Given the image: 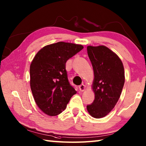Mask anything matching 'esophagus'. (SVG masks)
<instances>
[{
    "label": "esophagus",
    "instance_id": "obj_1",
    "mask_svg": "<svg viewBox=\"0 0 146 146\" xmlns=\"http://www.w3.org/2000/svg\"><path fill=\"white\" fill-rule=\"evenodd\" d=\"M79 90H80L81 91V92L85 91V85H83V84L80 85L79 86Z\"/></svg>",
    "mask_w": 146,
    "mask_h": 146
}]
</instances>
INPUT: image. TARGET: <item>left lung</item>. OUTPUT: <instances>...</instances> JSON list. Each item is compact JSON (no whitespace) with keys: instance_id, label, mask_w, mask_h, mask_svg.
Segmentation results:
<instances>
[{"instance_id":"left-lung-1","label":"left lung","mask_w":146,"mask_h":146,"mask_svg":"<svg viewBox=\"0 0 146 146\" xmlns=\"http://www.w3.org/2000/svg\"><path fill=\"white\" fill-rule=\"evenodd\" d=\"M87 52L94 69L92 88L95 100L86 108L92 117L100 119L107 115L119 100L125 83L124 68L117 54L105 46H88Z\"/></svg>"}]
</instances>
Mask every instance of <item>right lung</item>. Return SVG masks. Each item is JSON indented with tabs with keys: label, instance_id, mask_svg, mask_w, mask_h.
Returning <instances> with one entry per match:
<instances>
[{
	"label": "right lung",
	"instance_id": "right-lung-1",
	"mask_svg": "<svg viewBox=\"0 0 146 146\" xmlns=\"http://www.w3.org/2000/svg\"><path fill=\"white\" fill-rule=\"evenodd\" d=\"M83 48L82 44L58 42L41 48L30 65V86L39 109L49 116L65 110L76 91L69 83L66 63Z\"/></svg>",
	"mask_w": 146,
	"mask_h": 146
}]
</instances>
